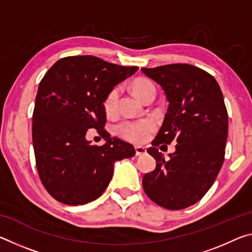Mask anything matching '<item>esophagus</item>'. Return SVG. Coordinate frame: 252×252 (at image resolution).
I'll list each match as a JSON object with an SVG mask.
<instances>
[{
	"mask_svg": "<svg viewBox=\"0 0 252 252\" xmlns=\"http://www.w3.org/2000/svg\"><path fill=\"white\" fill-rule=\"evenodd\" d=\"M147 153V149L144 147H135V155L140 157V156H144Z\"/></svg>",
	"mask_w": 252,
	"mask_h": 252,
	"instance_id": "obj_1",
	"label": "esophagus"
}]
</instances>
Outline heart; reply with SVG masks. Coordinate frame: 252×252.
<instances>
[{
    "label": "heart",
    "instance_id": "b5f03b06",
    "mask_svg": "<svg viewBox=\"0 0 252 252\" xmlns=\"http://www.w3.org/2000/svg\"><path fill=\"white\" fill-rule=\"evenodd\" d=\"M132 90H133L134 94L139 99L142 100L148 91L155 90V87L147 79H138L132 84ZM119 96H120V89L118 87L113 88L106 94L103 101V108L108 116H112V114L116 113L118 109ZM156 129L157 122L151 118L138 119V120L126 119V120H123L120 123H118L116 127H114V132L121 139L126 140V141L140 144L147 142L153 132L156 131Z\"/></svg>",
    "mask_w": 252,
    "mask_h": 252
}]
</instances>
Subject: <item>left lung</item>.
I'll use <instances>...</instances> for the list:
<instances>
[{
	"label": "left lung",
	"mask_w": 252,
	"mask_h": 252,
	"mask_svg": "<svg viewBox=\"0 0 252 252\" xmlns=\"http://www.w3.org/2000/svg\"><path fill=\"white\" fill-rule=\"evenodd\" d=\"M141 71L163 89L169 101L163 125L148 149L157 160L142 186L153 202L181 210L202 199L222 167L228 112L216 79L191 64H167ZM177 142L165 160L156 148ZM165 144L163 145V143Z\"/></svg>",
	"instance_id": "8db88e82"
}]
</instances>
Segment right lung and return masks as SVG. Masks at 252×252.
<instances>
[{"mask_svg": "<svg viewBox=\"0 0 252 252\" xmlns=\"http://www.w3.org/2000/svg\"><path fill=\"white\" fill-rule=\"evenodd\" d=\"M138 66H122L92 55L60 59L41 80L32 119V140L42 185L69 206L91 202L104 192L118 160L135 155L134 148L104 129L103 101ZM95 128L107 142L85 139Z\"/></svg>", "mask_w": 252, "mask_h": 252, "instance_id": "1", "label": "right lung"}]
</instances>
